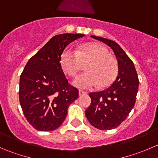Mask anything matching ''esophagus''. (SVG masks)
Returning a JSON list of instances; mask_svg holds the SVG:
<instances>
[{
  "instance_id": "34e87169",
  "label": "esophagus",
  "mask_w": 158,
  "mask_h": 158,
  "mask_svg": "<svg viewBox=\"0 0 158 158\" xmlns=\"http://www.w3.org/2000/svg\"><path fill=\"white\" fill-rule=\"evenodd\" d=\"M87 92H85V91H82V90H79V96H82V95H86Z\"/></svg>"
}]
</instances>
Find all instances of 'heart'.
I'll use <instances>...</instances> for the list:
<instances>
[{
  "mask_svg": "<svg viewBox=\"0 0 158 158\" xmlns=\"http://www.w3.org/2000/svg\"><path fill=\"white\" fill-rule=\"evenodd\" d=\"M88 73L79 75L72 82L79 89H91L96 85L106 87L112 82L117 75V62L109 56V51L98 44H85L77 49L67 48L61 56V66L66 73L75 76L87 63Z\"/></svg>",
  "mask_w": 158,
  "mask_h": 158,
  "instance_id": "obj_1",
  "label": "heart"
}]
</instances>
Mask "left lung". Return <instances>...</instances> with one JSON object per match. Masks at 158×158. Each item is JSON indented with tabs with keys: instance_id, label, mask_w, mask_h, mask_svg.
I'll return each mask as SVG.
<instances>
[{
	"instance_id": "left-lung-1",
	"label": "left lung",
	"mask_w": 158,
	"mask_h": 158,
	"mask_svg": "<svg viewBox=\"0 0 158 158\" xmlns=\"http://www.w3.org/2000/svg\"><path fill=\"white\" fill-rule=\"evenodd\" d=\"M91 37L112 49L118 61V76L108 89L89 93L92 102L85 110V116L95 128L111 130L119 126L133 109L139 80L133 62L117 43L100 36Z\"/></svg>"
}]
</instances>
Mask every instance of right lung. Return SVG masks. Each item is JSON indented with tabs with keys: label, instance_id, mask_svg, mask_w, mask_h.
<instances>
[{
	"label": "right lung",
	"instance_id": "obj_1",
	"mask_svg": "<svg viewBox=\"0 0 158 158\" xmlns=\"http://www.w3.org/2000/svg\"><path fill=\"white\" fill-rule=\"evenodd\" d=\"M83 36H54L30 59L20 75V106L27 120L36 130L58 128L67 115L69 105L79 96V90L68 83L60 61L67 45Z\"/></svg>",
	"mask_w": 158,
	"mask_h": 158
}]
</instances>
